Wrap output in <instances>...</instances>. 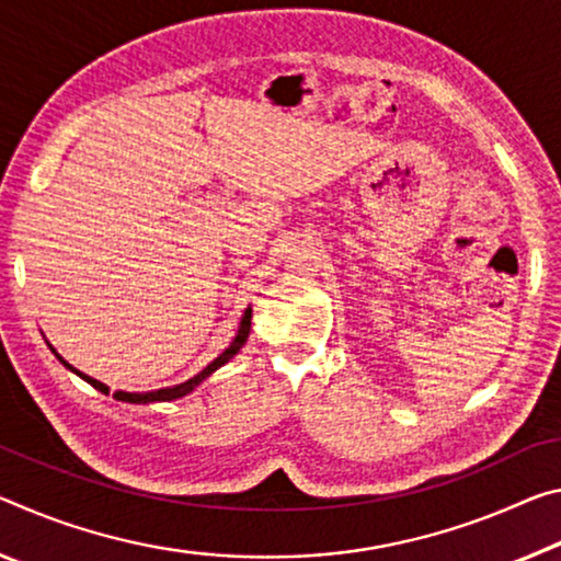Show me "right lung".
<instances>
[{"instance_id":"add662e5","label":"right lung","mask_w":561,"mask_h":561,"mask_svg":"<svg viewBox=\"0 0 561 561\" xmlns=\"http://www.w3.org/2000/svg\"><path fill=\"white\" fill-rule=\"evenodd\" d=\"M251 318H253V308L248 306L243 318H241V325H238V333H236V337H233V343L228 345L226 351L220 353L214 363H208V365L204 367V370H201L198 375H194V378H188L186 382L173 385V388H161V390H149V392H124V390H116L114 398L122 400V402H131V405H149V402H169V400H179V398H183V394L194 392L201 382H204L206 378H210V375H214V373L218 370V367H224V365H226L228 360H231L233 355H238V351H241V347L245 345L248 335H251ZM49 347H51V345H49ZM51 353L57 355V360H59L64 367H67V370H71L73 375H79L81 380H87V382L91 385V388H96L99 392L108 394V385L99 382V380H94V378H89V375L77 370V367H71L57 351H54V347H51Z\"/></svg>"}]
</instances>
